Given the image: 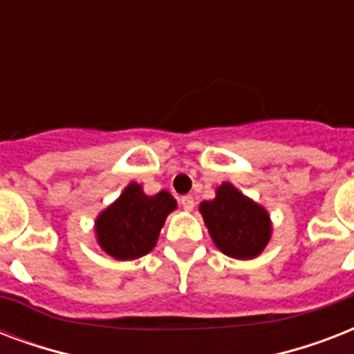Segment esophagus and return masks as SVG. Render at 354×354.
Instances as JSON below:
<instances>
[{
	"mask_svg": "<svg viewBox=\"0 0 354 354\" xmlns=\"http://www.w3.org/2000/svg\"><path fill=\"white\" fill-rule=\"evenodd\" d=\"M182 207L185 211H193V207H194V198L193 196H182Z\"/></svg>",
	"mask_w": 354,
	"mask_h": 354,
	"instance_id": "obj_1",
	"label": "esophagus"
}]
</instances>
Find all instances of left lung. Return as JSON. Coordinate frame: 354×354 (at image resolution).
<instances>
[{
    "label": "left lung",
    "instance_id": "1",
    "mask_svg": "<svg viewBox=\"0 0 354 354\" xmlns=\"http://www.w3.org/2000/svg\"><path fill=\"white\" fill-rule=\"evenodd\" d=\"M200 213L213 242L227 257H257L272 235L268 211L244 196L232 183H222L215 198L202 202Z\"/></svg>",
    "mask_w": 354,
    "mask_h": 354
}]
</instances>
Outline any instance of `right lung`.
I'll list each match as a JSON object with an SVG mask.
<instances>
[{"label": "right lung", "instance_id": "1", "mask_svg": "<svg viewBox=\"0 0 354 354\" xmlns=\"http://www.w3.org/2000/svg\"><path fill=\"white\" fill-rule=\"evenodd\" d=\"M174 209L176 200L167 191L149 196L139 183L132 182L97 216V242L118 261L143 257L156 246L167 215Z\"/></svg>", "mask_w": 354, "mask_h": 354}]
</instances>
